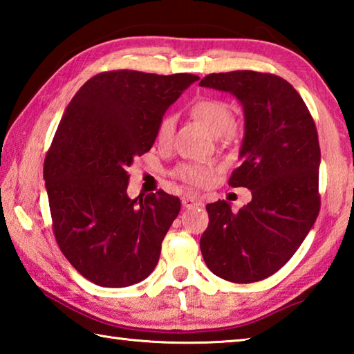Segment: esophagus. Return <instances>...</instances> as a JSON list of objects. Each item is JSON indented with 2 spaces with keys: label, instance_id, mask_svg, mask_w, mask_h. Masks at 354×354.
I'll return each mask as SVG.
<instances>
[{
  "label": "esophagus",
  "instance_id": "1",
  "mask_svg": "<svg viewBox=\"0 0 354 354\" xmlns=\"http://www.w3.org/2000/svg\"><path fill=\"white\" fill-rule=\"evenodd\" d=\"M181 203H183V206H184L185 209L200 206V201L196 200V196H194V195H185V196H183Z\"/></svg>",
  "mask_w": 354,
  "mask_h": 354
}]
</instances>
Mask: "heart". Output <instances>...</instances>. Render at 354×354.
<instances>
[{
    "label": "heart",
    "mask_w": 354,
    "mask_h": 354,
    "mask_svg": "<svg viewBox=\"0 0 354 354\" xmlns=\"http://www.w3.org/2000/svg\"><path fill=\"white\" fill-rule=\"evenodd\" d=\"M192 117L205 127L212 136L231 137L234 117H232L231 107L221 100H200L190 107ZM173 131H175V117L164 115L158 124V140L160 143L170 142ZM175 175L181 181L190 185H203L209 181L212 175V167L206 164H181L175 170Z\"/></svg>",
    "instance_id": "b5f03b06"
}]
</instances>
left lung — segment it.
Segmentation results:
<instances>
[{
    "label": "left lung",
    "instance_id": "left-lung-1",
    "mask_svg": "<svg viewBox=\"0 0 354 354\" xmlns=\"http://www.w3.org/2000/svg\"><path fill=\"white\" fill-rule=\"evenodd\" d=\"M200 86L234 95L242 106V164L230 185L251 190L239 212L225 200L206 206L201 254L217 277L254 283L278 272L315 223L319 136L303 98L283 77L237 70L209 75Z\"/></svg>",
    "mask_w": 354,
    "mask_h": 354
}]
</instances>
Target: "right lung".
<instances>
[{
    "label": "right lung",
    "instance_id": "obj_1",
    "mask_svg": "<svg viewBox=\"0 0 354 354\" xmlns=\"http://www.w3.org/2000/svg\"><path fill=\"white\" fill-rule=\"evenodd\" d=\"M198 80L107 71L65 109L45 159V187L59 248L92 283L127 287L154 270L181 201L164 190L129 198L127 167L151 149L165 111Z\"/></svg>",
    "mask_w": 354,
    "mask_h": 354
}]
</instances>
